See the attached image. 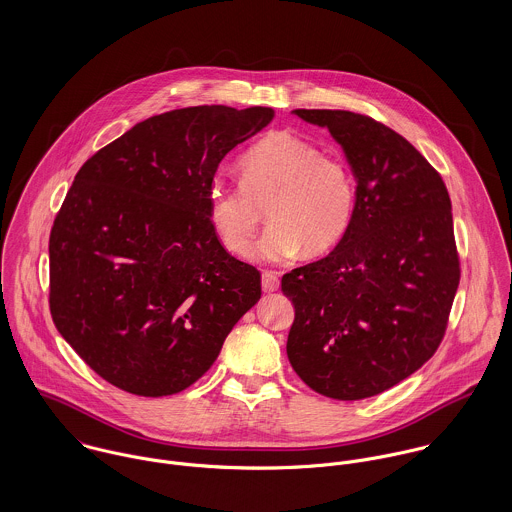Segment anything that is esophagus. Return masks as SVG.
Here are the masks:
<instances>
[{
	"label": "esophagus",
	"instance_id": "obj_1",
	"mask_svg": "<svg viewBox=\"0 0 512 512\" xmlns=\"http://www.w3.org/2000/svg\"><path fill=\"white\" fill-rule=\"evenodd\" d=\"M280 288V276L272 270L262 272V290L264 292H276Z\"/></svg>",
	"mask_w": 512,
	"mask_h": 512
}]
</instances>
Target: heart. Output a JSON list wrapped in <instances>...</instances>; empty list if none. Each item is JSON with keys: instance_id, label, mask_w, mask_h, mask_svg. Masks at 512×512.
<instances>
[{"instance_id": "1", "label": "heart", "mask_w": 512, "mask_h": 512, "mask_svg": "<svg viewBox=\"0 0 512 512\" xmlns=\"http://www.w3.org/2000/svg\"><path fill=\"white\" fill-rule=\"evenodd\" d=\"M240 185L215 179L207 193L209 220L220 244L244 254L262 222L270 226L252 250L262 262H282L333 250L349 232L359 203L353 165L288 130L270 132L238 159Z\"/></svg>"}]
</instances>
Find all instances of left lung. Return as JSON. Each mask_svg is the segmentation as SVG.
<instances>
[{
  "mask_svg": "<svg viewBox=\"0 0 512 512\" xmlns=\"http://www.w3.org/2000/svg\"><path fill=\"white\" fill-rule=\"evenodd\" d=\"M325 126L357 175L355 220L325 258L284 274L288 359L315 392L376 396L434 357L461 266L447 187L406 138L365 114L295 110Z\"/></svg>",
  "mask_w": 512,
  "mask_h": 512,
  "instance_id": "8db88e82",
  "label": "left lung"
}]
</instances>
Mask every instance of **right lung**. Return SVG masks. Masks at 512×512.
Wrapping results in <instances>:
<instances>
[{
    "label": "right lung",
    "instance_id": "obj_1",
    "mask_svg": "<svg viewBox=\"0 0 512 512\" xmlns=\"http://www.w3.org/2000/svg\"><path fill=\"white\" fill-rule=\"evenodd\" d=\"M272 118L266 106L171 110L78 169L49 236V307L106 382L151 398L185 390L260 299V272L220 244L207 193L222 157Z\"/></svg>",
    "mask_w": 512,
    "mask_h": 512
}]
</instances>
